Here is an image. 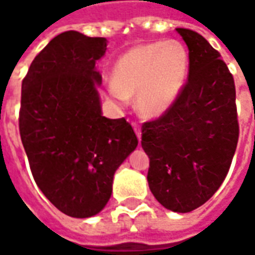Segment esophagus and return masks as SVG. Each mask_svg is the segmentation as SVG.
Wrapping results in <instances>:
<instances>
[{
  "label": "esophagus",
  "mask_w": 255,
  "mask_h": 255,
  "mask_svg": "<svg viewBox=\"0 0 255 255\" xmlns=\"http://www.w3.org/2000/svg\"><path fill=\"white\" fill-rule=\"evenodd\" d=\"M133 126V129H135V133H136V136H138V139L140 140V136H142V132H140V128H139V126L136 124V123H132Z\"/></svg>",
  "instance_id": "esophagus-1"
}]
</instances>
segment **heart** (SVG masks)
<instances>
[{
    "label": "heart",
    "instance_id": "obj_1",
    "mask_svg": "<svg viewBox=\"0 0 255 255\" xmlns=\"http://www.w3.org/2000/svg\"><path fill=\"white\" fill-rule=\"evenodd\" d=\"M188 67L190 56L182 42L171 39L138 45L116 60L106 94L122 106L135 97L136 111L142 116L161 117L182 93Z\"/></svg>",
    "mask_w": 255,
    "mask_h": 255
}]
</instances>
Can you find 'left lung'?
<instances>
[{
	"label": "left lung",
	"mask_w": 255,
	"mask_h": 255,
	"mask_svg": "<svg viewBox=\"0 0 255 255\" xmlns=\"http://www.w3.org/2000/svg\"><path fill=\"white\" fill-rule=\"evenodd\" d=\"M176 31L188 47V80L165 115L142 126V147L155 199L172 212L188 213L224 182L239 124L235 83L220 53L195 31Z\"/></svg>",
	"instance_id": "obj_1"
}]
</instances>
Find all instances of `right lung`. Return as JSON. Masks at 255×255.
<instances>
[{"label":"right lung","instance_id":"1","mask_svg":"<svg viewBox=\"0 0 255 255\" xmlns=\"http://www.w3.org/2000/svg\"><path fill=\"white\" fill-rule=\"evenodd\" d=\"M106 38L65 31L31 63L21 83L19 129L34 180L67 216L105 208L117 168L138 146L126 119L102 116L95 64Z\"/></svg>","mask_w":255,"mask_h":255}]
</instances>
